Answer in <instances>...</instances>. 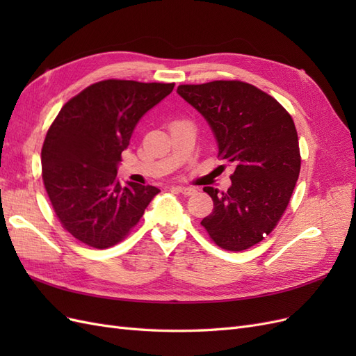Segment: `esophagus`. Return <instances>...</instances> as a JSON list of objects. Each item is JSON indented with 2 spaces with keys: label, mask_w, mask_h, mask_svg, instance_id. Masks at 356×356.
<instances>
[{
  "label": "esophagus",
  "mask_w": 356,
  "mask_h": 356,
  "mask_svg": "<svg viewBox=\"0 0 356 356\" xmlns=\"http://www.w3.org/2000/svg\"><path fill=\"white\" fill-rule=\"evenodd\" d=\"M177 190L179 193H182V195H186V196H191V195H195V193H196L195 187H186V186H177Z\"/></svg>",
  "instance_id": "34e87169"
}]
</instances>
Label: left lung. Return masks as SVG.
Listing matches in <instances>:
<instances>
[{
    "label": "left lung",
    "instance_id": "8db88e82",
    "mask_svg": "<svg viewBox=\"0 0 356 356\" xmlns=\"http://www.w3.org/2000/svg\"><path fill=\"white\" fill-rule=\"evenodd\" d=\"M177 92L211 126L218 157L236 166L227 191L203 188L213 209L200 224L222 250H248L276 227L298 179L293 118L270 95L238 80L181 84Z\"/></svg>",
    "mask_w": 356,
    "mask_h": 356
}]
</instances>
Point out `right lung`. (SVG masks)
<instances>
[{"label":"right lung","mask_w":356,"mask_h":356,"mask_svg":"<svg viewBox=\"0 0 356 356\" xmlns=\"http://www.w3.org/2000/svg\"><path fill=\"white\" fill-rule=\"evenodd\" d=\"M174 83L104 80L62 106L41 149L42 181L62 227L92 248L123 241L160 191L117 179L141 117Z\"/></svg>","instance_id":"1"}]
</instances>
